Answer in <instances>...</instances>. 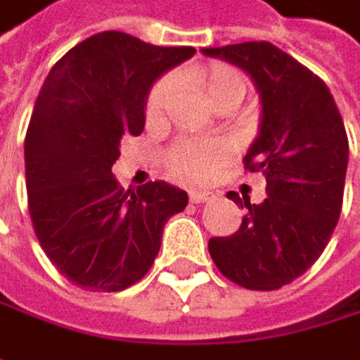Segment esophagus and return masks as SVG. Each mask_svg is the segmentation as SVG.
<instances>
[{
	"label": "esophagus",
	"instance_id": "obj_1",
	"mask_svg": "<svg viewBox=\"0 0 360 360\" xmlns=\"http://www.w3.org/2000/svg\"><path fill=\"white\" fill-rule=\"evenodd\" d=\"M214 198H216V193L214 191H198V189H193V191H189V200L193 202V204H202V202H212Z\"/></svg>",
	"mask_w": 360,
	"mask_h": 360
}]
</instances>
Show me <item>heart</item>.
<instances>
[{"label":"heart","mask_w":360,"mask_h":360,"mask_svg":"<svg viewBox=\"0 0 360 360\" xmlns=\"http://www.w3.org/2000/svg\"><path fill=\"white\" fill-rule=\"evenodd\" d=\"M189 82L214 109L237 107L247 92L245 74L229 63H208L189 72ZM175 94V78L167 76L152 86L146 98V119L158 121L169 109ZM231 156V144L224 140H181L169 150L167 162L173 175L181 179L202 181L210 177Z\"/></svg>","instance_id":"obj_1"}]
</instances>
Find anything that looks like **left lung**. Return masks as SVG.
<instances>
[{
  "label": "left lung",
  "mask_w": 360,
  "mask_h": 360,
  "mask_svg": "<svg viewBox=\"0 0 360 360\" xmlns=\"http://www.w3.org/2000/svg\"><path fill=\"white\" fill-rule=\"evenodd\" d=\"M251 76L262 123L245 171L264 173L268 198L247 208L239 231L212 237L216 268L249 290H276L305 274L326 249L340 218L348 165L342 115L326 82L268 41L202 49Z\"/></svg>",
  "instance_id": "1"
}]
</instances>
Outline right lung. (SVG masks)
<instances>
[{"instance_id":"1","label":"right lung","mask_w":360,"mask_h":360,"mask_svg":"<svg viewBox=\"0 0 360 360\" xmlns=\"http://www.w3.org/2000/svg\"><path fill=\"white\" fill-rule=\"evenodd\" d=\"M195 53L107 30L70 49L37 96L24 140L28 212L53 266L84 290L146 276L187 193L165 181L123 191L111 169L146 123L150 86Z\"/></svg>"}]
</instances>
